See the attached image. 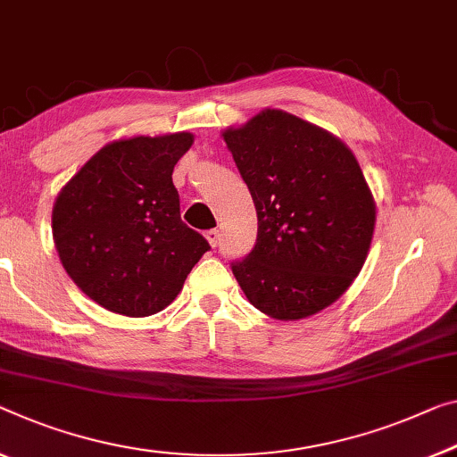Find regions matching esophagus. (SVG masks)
I'll return each mask as SVG.
<instances>
[{
	"instance_id": "esophagus-1",
	"label": "esophagus",
	"mask_w": 457,
	"mask_h": 457,
	"mask_svg": "<svg viewBox=\"0 0 457 457\" xmlns=\"http://www.w3.org/2000/svg\"><path fill=\"white\" fill-rule=\"evenodd\" d=\"M205 237H207V242H209L211 248H215L217 244H220V231H217V229L205 231Z\"/></svg>"
}]
</instances>
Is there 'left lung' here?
Wrapping results in <instances>:
<instances>
[{"instance_id":"left-lung-1","label":"left lung","mask_w":457,"mask_h":457,"mask_svg":"<svg viewBox=\"0 0 457 457\" xmlns=\"http://www.w3.org/2000/svg\"><path fill=\"white\" fill-rule=\"evenodd\" d=\"M252 195L256 244L231 264L248 302L275 320L314 316L351 287L376 229L355 154L326 129L264 108L221 131Z\"/></svg>"}]
</instances>
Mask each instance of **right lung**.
<instances>
[{
  "label": "right lung",
  "mask_w": 457,
  "mask_h": 457,
  "mask_svg": "<svg viewBox=\"0 0 457 457\" xmlns=\"http://www.w3.org/2000/svg\"><path fill=\"white\" fill-rule=\"evenodd\" d=\"M188 131L106 143L59 190L51 228L59 261L81 294L114 314L162 312L209 244L180 220L172 172Z\"/></svg>",
  "instance_id": "add662e5"
}]
</instances>
